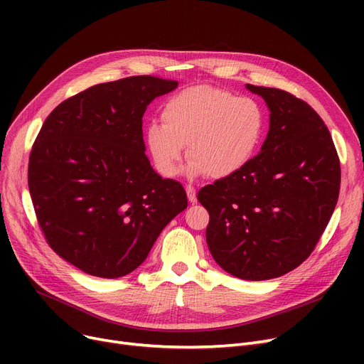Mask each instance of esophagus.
I'll return each mask as SVG.
<instances>
[{
	"label": "esophagus",
	"mask_w": 364,
	"mask_h": 364,
	"mask_svg": "<svg viewBox=\"0 0 364 364\" xmlns=\"http://www.w3.org/2000/svg\"><path fill=\"white\" fill-rule=\"evenodd\" d=\"M186 193H187V198H188V202L190 203H196L198 202V198H196V190L192 184H187L186 186Z\"/></svg>",
	"instance_id": "esophagus-1"
}]
</instances>
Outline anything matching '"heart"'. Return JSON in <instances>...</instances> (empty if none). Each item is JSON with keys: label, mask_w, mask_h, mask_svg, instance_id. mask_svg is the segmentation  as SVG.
I'll return each instance as SVG.
<instances>
[{"label": "heart", "mask_w": 364, "mask_h": 364, "mask_svg": "<svg viewBox=\"0 0 364 364\" xmlns=\"http://www.w3.org/2000/svg\"><path fill=\"white\" fill-rule=\"evenodd\" d=\"M161 119L162 125L147 127L146 146L164 177L176 176L186 146L190 176L232 177L254 159L265 129L264 112L254 99L209 85L172 95Z\"/></svg>", "instance_id": "1"}]
</instances>
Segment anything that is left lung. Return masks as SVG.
Segmentation results:
<instances>
[{"instance_id":"left-lung-1","label":"left lung","mask_w":364,"mask_h":364,"mask_svg":"<svg viewBox=\"0 0 364 364\" xmlns=\"http://www.w3.org/2000/svg\"><path fill=\"white\" fill-rule=\"evenodd\" d=\"M246 88L270 109L258 155L237 174L202 187L206 243L223 270L243 280L280 277L310 257L339 196L341 166L317 112L279 88Z\"/></svg>"}]
</instances>
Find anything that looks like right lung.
I'll return each instance as SVG.
<instances>
[{
  "instance_id": "obj_1",
  "label": "right lung",
  "mask_w": 364,
  "mask_h": 364,
  "mask_svg": "<svg viewBox=\"0 0 364 364\" xmlns=\"http://www.w3.org/2000/svg\"><path fill=\"white\" fill-rule=\"evenodd\" d=\"M177 85L141 75L90 87L38 134L28 168L38 223L51 250L87 274L134 272L187 208L183 186L151 168L141 129L150 102Z\"/></svg>"
}]
</instances>
